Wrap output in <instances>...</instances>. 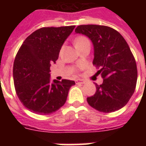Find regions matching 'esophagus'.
Here are the masks:
<instances>
[{
    "instance_id": "1",
    "label": "esophagus",
    "mask_w": 146,
    "mask_h": 146,
    "mask_svg": "<svg viewBox=\"0 0 146 146\" xmlns=\"http://www.w3.org/2000/svg\"><path fill=\"white\" fill-rule=\"evenodd\" d=\"M85 80H76V84H84L85 83Z\"/></svg>"
}]
</instances>
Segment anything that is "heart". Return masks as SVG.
I'll use <instances>...</instances> for the list:
<instances>
[{
    "label": "heart",
    "instance_id": "1",
    "mask_svg": "<svg viewBox=\"0 0 146 146\" xmlns=\"http://www.w3.org/2000/svg\"><path fill=\"white\" fill-rule=\"evenodd\" d=\"M87 38L84 36H80V37H78L75 41V44H79V43H81L82 42H85V41H87Z\"/></svg>",
    "mask_w": 146,
    "mask_h": 146
}]
</instances>
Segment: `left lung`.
Segmentation results:
<instances>
[{
	"mask_svg": "<svg viewBox=\"0 0 146 146\" xmlns=\"http://www.w3.org/2000/svg\"><path fill=\"white\" fill-rule=\"evenodd\" d=\"M75 33L92 42V64L103 78L102 85L96 84L95 95L87 98L89 104L104 113L122 108L134 93L137 82L136 60L127 42L117 31L106 26L80 25Z\"/></svg>",
	"mask_w": 146,
	"mask_h": 146,
	"instance_id": "left-lung-1",
	"label": "left lung"
}]
</instances>
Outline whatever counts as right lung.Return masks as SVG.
<instances>
[{
	"mask_svg": "<svg viewBox=\"0 0 146 146\" xmlns=\"http://www.w3.org/2000/svg\"><path fill=\"white\" fill-rule=\"evenodd\" d=\"M75 26L43 27L29 35L19 48L13 63V82L19 101L33 113L46 115L61 108L75 82L54 80L50 66Z\"/></svg>",
	"mask_w": 146,
	"mask_h": 146,
	"instance_id": "1",
	"label": "right lung"
}]
</instances>
